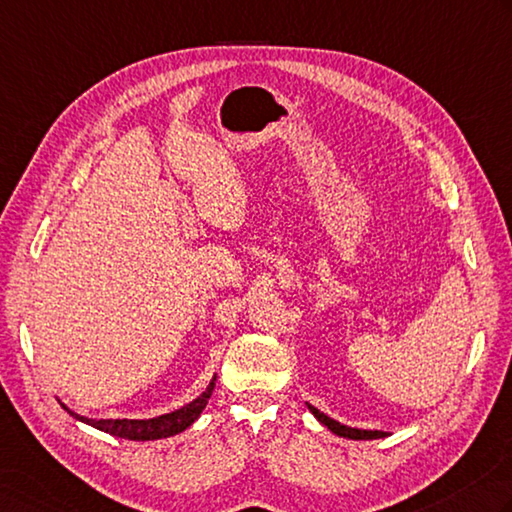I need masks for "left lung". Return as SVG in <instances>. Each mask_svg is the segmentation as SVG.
Here are the masks:
<instances>
[{"label":"left lung","instance_id":"1","mask_svg":"<svg viewBox=\"0 0 512 512\" xmlns=\"http://www.w3.org/2000/svg\"><path fill=\"white\" fill-rule=\"evenodd\" d=\"M308 410L317 417L319 424H324L330 433H335L339 437H346V439H382L386 433H382V430H362V428H350V426H344L335 422V419H330L328 415L319 413V410L315 406L308 404Z\"/></svg>","mask_w":512,"mask_h":512}]
</instances>
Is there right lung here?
Segmentation results:
<instances>
[{"mask_svg":"<svg viewBox=\"0 0 512 512\" xmlns=\"http://www.w3.org/2000/svg\"><path fill=\"white\" fill-rule=\"evenodd\" d=\"M215 379L217 377L210 379V384L206 386L204 393L197 395L193 402H188L177 410H170L166 415H157L150 419H90V417L73 413V410L62 402L59 404H62V408L68 410V415H73L77 422H84L88 426L102 430V433L122 437V439H133V442H153V439H166L182 433V430H186L199 415H202L210 395H213Z\"/></svg>","mask_w":512,"mask_h":512,"instance_id":"add662e5","label":"right lung"}]
</instances>
